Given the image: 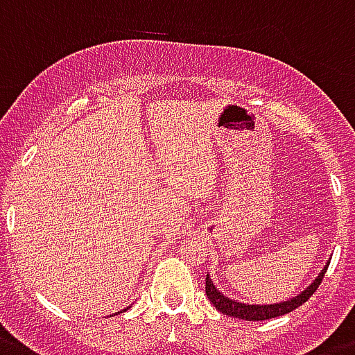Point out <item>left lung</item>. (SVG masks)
I'll return each mask as SVG.
<instances>
[{
	"label": "left lung",
	"instance_id": "8db88e82",
	"mask_svg": "<svg viewBox=\"0 0 355 355\" xmlns=\"http://www.w3.org/2000/svg\"><path fill=\"white\" fill-rule=\"evenodd\" d=\"M330 261H327L321 272L315 276V279L312 282L305 291L297 294V296L288 297L287 302H279V303H270V305H249V303H242L238 300H231V297L223 296L220 293L216 285L213 284V279L207 274L205 278V294L209 297V302L213 303V306H216V311H220L222 314L231 315V318H238V320H245V321H263L270 320V318H278V315H285L288 312L296 311L297 306L303 305V303L315 293V288L320 287L321 279H323L324 272H327V267H329Z\"/></svg>",
	"mask_w": 355,
	"mask_h": 355
}]
</instances>
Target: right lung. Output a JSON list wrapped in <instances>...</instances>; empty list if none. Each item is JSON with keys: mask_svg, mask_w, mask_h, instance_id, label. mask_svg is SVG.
Wrapping results in <instances>:
<instances>
[{"mask_svg": "<svg viewBox=\"0 0 355 355\" xmlns=\"http://www.w3.org/2000/svg\"><path fill=\"white\" fill-rule=\"evenodd\" d=\"M130 306H132V305H130ZM130 306H126V309H122V311H121V312H126V311H128V309H130ZM115 314H119V312H115Z\"/></svg>", "mask_w": 355, "mask_h": 355, "instance_id": "obj_1", "label": "right lung"}]
</instances>
